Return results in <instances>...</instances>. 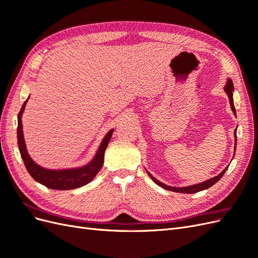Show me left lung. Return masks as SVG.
Returning a JSON list of instances; mask_svg holds the SVG:
<instances>
[{
    "instance_id": "obj_1",
    "label": "left lung",
    "mask_w": 258,
    "mask_h": 258,
    "mask_svg": "<svg viewBox=\"0 0 258 258\" xmlns=\"http://www.w3.org/2000/svg\"><path fill=\"white\" fill-rule=\"evenodd\" d=\"M232 90H233V84H232V81L231 80H228L227 84H226L225 86V91L226 93H227V96L229 98V102H230V106H231V110L233 112V114L236 115V108L235 106H233V100H232ZM235 138H236V130H235ZM235 142H237V140ZM235 150H236V146H235ZM228 168V167H227ZM227 168H225L222 173L218 174L217 176H214L212 178L208 179V181L204 182V183H200V184H196V185H191V186H187V187H171V186H167L163 183L159 182L158 179H156L152 174H150V176L152 177L153 181L159 185L160 187H162V188L165 189H168V190H171V191H175V192H182V194H194V192H197V191H200V190H204V189H207L209 188V187H211L212 185H214L217 181H220L221 177L224 175V173L226 172V170H227Z\"/></svg>"
}]
</instances>
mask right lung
I'll return each mask as SVG.
<instances>
[{"label": "right lung", "mask_w": 258, "mask_h": 258, "mask_svg": "<svg viewBox=\"0 0 258 258\" xmlns=\"http://www.w3.org/2000/svg\"><path fill=\"white\" fill-rule=\"evenodd\" d=\"M28 101V100H27ZM27 101H25L21 110L18 114V128H17V139L20 155L22 157L25 166L28 170L30 175L32 176L36 182L43 184L44 186L48 187L51 189L57 190H66V189H74L77 187L84 186L91 182L95 177L100 169L103 166L104 160V152L105 148L110 142L113 129L107 132V135L104 137L102 143H101L97 155L87 166L76 169H68V170H47L40 167L38 165L30 158L29 154L27 153V148L25 144V139H23V131H22V122H21V115Z\"/></svg>", "instance_id": "obj_1"}]
</instances>
